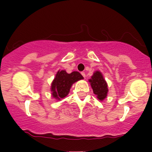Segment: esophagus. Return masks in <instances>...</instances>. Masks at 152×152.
I'll use <instances>...</instances> for the list:
<instances>
[{
  "label": "esophagus",
  "instance_id": "esophagus-1",
  "mask_svg": "<svg viewBox=\"0 0 152 152\" xmlns=\"http://www.w3.org/2000/svg\"><path fill=\"white\" fill-rule=\"evenodd\" d=\"M81 75H82V76L84 77H86V75H85V73H84V72H81Z\"/></svg>",
  "mask_w": 152,
  "mask_h": 152
}]
</instances>
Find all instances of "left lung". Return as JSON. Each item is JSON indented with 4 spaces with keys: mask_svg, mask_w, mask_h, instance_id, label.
<instances>
[{
    "mask_svg": "<svg viewBox=\"0 0 152 152\" xmlns=\"http://www.w3.org/2000/svg\"><path fill=\"white\" fill-rule=\"evenodd\" d=\"M94 94L96 95L98 100L103 101L107 96L108 93V86L106 80L103 76V74L100 71H96L93 74L91 78L89 79Z\"/></svg>",
    "mask_w": 152,
    "mask_h": 152,
    "instance_id": "8db88e82",
    "label": "left lung"
}]
</instances>
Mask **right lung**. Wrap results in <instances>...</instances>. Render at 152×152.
Returning a JSON list of instances; mask_svg holds the SVG:
<instances>
[{
  "label": "right lung",
  "mask_w": 152,
  "mask_h": 152,
  "mask_svg": "<svg viewBox=\"0 0 152 152\" xmlns=\"http://www.w3.org/2000/svg\"><path fill=\"white\" fill-rule=\"evenodd\" d=\"M82 79H84V77L78 72L68 74L64 70H59L51 84L52 96L57 100L63 99L68 96L72 84Z\"/></svg>",
  "instance_id": "add662e5"
}]
</instances>
